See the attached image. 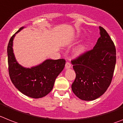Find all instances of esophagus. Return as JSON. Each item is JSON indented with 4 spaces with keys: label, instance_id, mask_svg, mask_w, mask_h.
<instances>
[{
    "label": "esophagus",
    "instance_id": "obj_1",
    "mask_svg": "<svg viewBox=\"0 0 123 123\" xmlns=\"http://www.w3.org/2000/svg\"><path fill=\"white\" fill-rule=\"evenodd\" d=\"M71 66H72V65H71V63H70V62H67L66 63V64H65V68L67 69L70 68V67H71Z\"/></svg>",
    "mask_w": 123,
    "mask_h": 123
}]
</instances>
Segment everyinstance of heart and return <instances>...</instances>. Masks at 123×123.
<instances>
[{
  "mask_svg": "<svg viewBox=\"0 0 123 123\" xmlns=\"http://www.w3.org/2000/svg\"><path fill=\"white\" fill-rule=\"evenodd\" d=\"M83 47H80L79 49H78L77 53H81V51H83Z\"/></svg>",
  "mask_w": 123,
  "mask_h": 123,
  "instance_id": "b5f03b06",
  "label": "heart"
}]
</instances>
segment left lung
I'll use <instances>...</instances> for the list:
<instances>
[{
    "instance_id": "8db88e82",
    "label": "left lung",
    "mask_w": 123,
    "mask_h": 123,
    "mask_svg": "<svg viewBox=\"0 0 123 123\" xmlns=\"http://www.w3.org/2000/svg\"><path fill=\"white\" fill-rule=\"evenodd\" d=\"M101 37L93 49L72 60L76 78L72 85L80 99L91 101L99 98L111 83L116 61L114 42L105 29L99 27Z\"/></svg>"
}]
</instances>
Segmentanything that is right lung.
Masks as SVG:
<instances>
[{
  "mask_svg": "<svg viewBox=\"0 0 123 123\" xmlns=\"http://www.w3.org/2000/svg\"><path fill=\"white\" fill-rule=\"evenodd\" d=\"M24 27L17 31L18 33ZM15 33L9 40L7 47L9 73L12 83L25 95L33 98L46 96L53 89L55 81L63 70L65 59L47 60L42 63L26 68L18 63L13 53V40Z\"/></svg>",
  "mask_w": 123,
  "mask_h": 123,
  "instance_id": "obj_1",
  "label": "right lung"
}]
</instances>
